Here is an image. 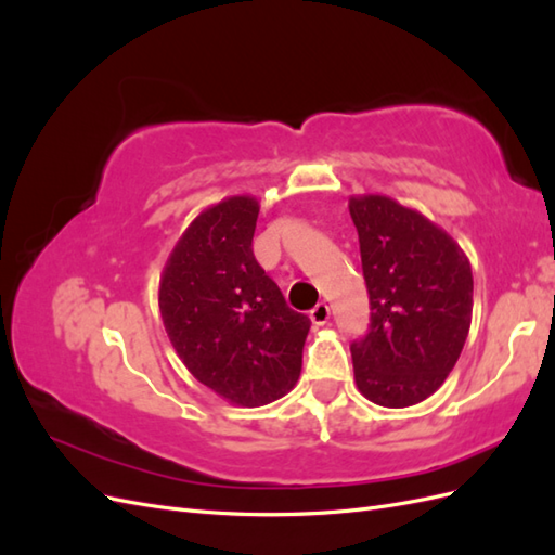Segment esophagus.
Instances as JSON below:
<instances>
[{"instance_id":"1","label":"esophagus","mask_w":555,"mask_h":555,"mask_svg":"<svg viewBox=\"0 0 555 555\" xmlns=\"http://www.w3.org/2000/svg\"><path fill=\"white\" fill-rule=\"evenodd\" d=\"M310 319H312V324H317V326H324L328 319H331V308L326 306V304H317L312 310H310Z\"/></svg>"}]
</instances>
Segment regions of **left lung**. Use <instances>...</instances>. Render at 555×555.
I'll use <instances>...</instances> for the list:
<instances>
[{
    "label": "left lung",
    "instance_id": "obj_1",
    "mask_svg": "<svg viewBox=\"0 0 555 555\" xmlns=\"http://www.w3.org/2000/svg\"><path fill=\"white\" fill-rule=\"evenodd\" d=\"M371 324L351 343L359 391L382 408L435 393L456 365L473 319L463 249L422 212L389 196H351Z\"/></svg>",
    "mask_w": 555,
    "mask_h": 555
}]
</instances>
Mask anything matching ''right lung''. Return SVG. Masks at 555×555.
<instances>
[{"instance_id": "add662e5", "label": "right lung", "mask_w": 555, "mask_h": 555, "mask_svg": "<svg viewBox=\"0 0 555 555\" xmlns=\"http://www.w3.org/2000/svg\"><path fill=\"white\" fill-rule=\"evenodd\" d=\"M259 201L201 212L166 261L159 310L188 371L243 408L268 405L300 375L310 319L292 310L251 251Z\"/></svg>"}]
</instances>
